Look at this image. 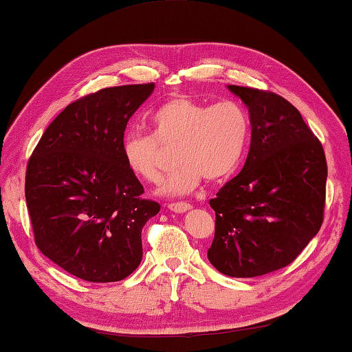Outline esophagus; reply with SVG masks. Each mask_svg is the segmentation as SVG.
Segmentation results:
<instances>
[{
    "mask_svg": "<svg viewBox=\"0 0 352 352\" xmlns=\"http://www.w3.org/2000/svg\"><path fill=\"white\" fill-rule=\"evenodd\" d=\"M168 208L172 210V212H175V213H183V212H186V210H189L192 206L189 204V203H184V201H180V203H170V204H168Z\"/></svg>",
    "mask_w": 352,
    "mask_h": 352,
    "instance_id": "esophagus-1",
    "label": "esophagus"
}]
</instances>
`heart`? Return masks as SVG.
<instances>
[{"label": "heart", "mask_w": 352, "mask_h": 352, "mask_svg": "<svg viewBox=\"0 0 352 352\" xmlns=\"http://www.w3.org/2000/svg\"><path fill=\"white\" fill-rule=\"evenodd\" d=\"M153 135L129 133L122 155L133 175L158 183L163 175V149L174 151L178 163L160 190L186 195L201 183L232 175L243 160L249 140L250 120L238 102L210 103L178 96L163 103L151 117Z\"/></svg>", "instance_id": "b5f03b06"}]
</instances>
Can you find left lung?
Here are the masks:
<instances>
[{
	"mask_svg": "<svg viewBox=\"0 0 352 352\" xmlns=\"http://www.w3.org/2000/svg\"><path fill=\"white\" fill-rule=\"evenodd\" d=\"M249 107L252 143L243 170L218 190L208 258L219 273L254 278L284 268L320 229L328 166L320 140L282 96L229 85Z\"/></svg>",
	"mask_w": 352,
	"mask_h": 352,
	"instance_id": "1",
	"label": "left lung"
}]
</instances>
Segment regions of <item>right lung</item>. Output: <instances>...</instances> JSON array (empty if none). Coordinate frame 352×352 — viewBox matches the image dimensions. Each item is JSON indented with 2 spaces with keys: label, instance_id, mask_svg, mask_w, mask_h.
Wrapping results in <instances>:
<instances>
[{
  "label": "right lung",
  "instance_id": "1",
  "mask_svg": "<svg viewBox=\"0 0 352 352\" xmlns=\"http://www.w3.org/2000/svg\"><path fill=\"white\" fill-rule=\"evenodd\" d=\"M154 84L99 89L72 102L27 163L25 203L34 244L88 282H117L139 267L142 229L160 212L123 162L129 117Z\"/></svg>",
  "mask_w": 352,
  "mask_h": 352
}]
</instances>
